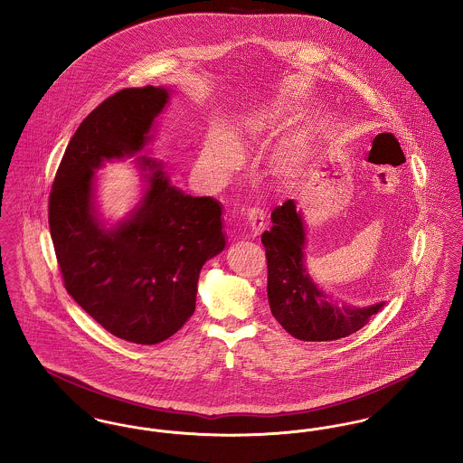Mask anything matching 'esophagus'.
<instances>
[{
    "mask_svg": "<svg viewBox=\"0 0 463 463\" xmlns=\"http://www.w3.org/2000/svg\"><path fill=\"white\" fill-rule=\"evenodd\" d=\"M246 220H248V227H250V232L251 236H260L264 227H266V222H264V213L260 210H248L246 212Z\"/></svg>",
    "mask_w": 463,
    "mask_h": 463,
    "instance_id": "34e87169",
    "label": "esophagus"
}]
</instances>
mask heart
Here are the masks:
<instances>
[{
	"label": "heart",
	"instance_id": "obj_1",
	"mask_svg": "<svg viewBox=\"0 0 463 463\" xmlns=\"http://www.w3.org/2000/svg\"><path fill=\"white\" fill-rule=\"evenodd\" d=\"M269 118H271V113H268V111H257V113L248 115L245 120L240 122L238 135L241 137L257 135L259 131H262L266 128ZM232 159H234L232 139L227 135V131L218 129V128L213 129L206 137L203 152H201V163H199L201 171L204 175L223 173V169Z\"/></svg>",
	"mask_w": 463,
	"mask_h": 463
}]
</instances>
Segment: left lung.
Wrapping results in <instances>:
<instances>
[{
	"label": "left lung",
	"mask_w": 463,
	"mask_h": 463,
	"mask_svg": "<svg viewBox=\"0 0 463 463\" xmlns=\"http://www.w3.org/2000/svg\"><path fill=\"white\" fill-rule=\"evenodd\" d=\"M272 227L262 234L268 257V299L272 317L300 341H335L365 326L386 300L369 306L337 302L311 278L306 266L307 229L294 199L274 208Z\"/></svg>",
	"instance_id": "1"
}]
</instances>
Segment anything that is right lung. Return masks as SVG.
Masks as SVG:
<instances>
[{
	"mask_svg": "<svg viewBox=\"0 0 463 463\" xmlns=\"http://www.w3.org/2000/svg\"><path fill=\"white\" fill-rule=\"evenodd\" d=\"M169 87L124 89L94 109L70 139L55 175L49 225L68 294L113 335L157 345L195 309L203 266L227 245L222 204L173 185L165 164L133 163L139 201L109 223L99 212L98 171L150 152Z\"/></svg>",
	"mask_w": 463,
	"mask_h": 463,
	"instance_id": "obj_1",
	"label": "right lung"
}]
</instances>
